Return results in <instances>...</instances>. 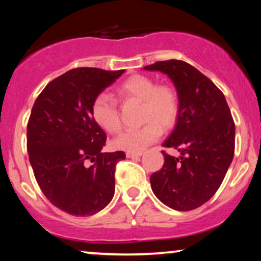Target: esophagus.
Instances as JSON below:
<instances>
[{
  "instance_id": "esophagus-1",
  "label": "esophagus",
  "mask_w": 261,
  "mask_h": 261,
  "mask_svg": "<svg viewBox=\"0 0 261 261\" xmlns=\"http://www.w3.org/2000/svg\"><path fill=\"white\" fill-rule=\"evenodd\" d=\"M142 153H133V152H127L126 153V156L127 158H139V156H141Z\"/></svg>"
}]
</instances>
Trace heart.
I'll list each match as a JSON object with an SVG mask.
<instances>
[{
    "label": "heart",
    "instance_id": "b5f03b06",
    "mask_svg": "<svg viewBox=\"0 0 261 261\" xmlns=\"http://www.w3.org/2000/svg\"><path fill=\"white\" fill-rule=\"evenodd\" d=\"M116 94L121 99L141 102L140 128L124 130L113 141L114 147L121 151L140 153L154 144L162 135V128L169 129L176 123L179 113L177 92L169 84H156L145 74H133L117 85ZM91 115L96 123L108 133L121 129V119L116 101L106 94L96 96L91 105Z\"/></svg>",
    "mask_w": 261,
    "mask_h": 261
}]
</instances>
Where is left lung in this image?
I'll list each match as a JSON object with an SVG mask.
<instances>
[{"instance_id":"1","label":"left lung","mask_w":261,"mask_h":261,"mask_svg":"<svg viewBox=\"0 0 261 261\" xmlns=\"http://www.w3.org/2000/svg\"><path fill=\"white\" fill-rule=\"evenodd\" d=\"M160 71L176 87L179 113L176 127L163 144L180 152L164 155L151 188L160 202L178 212L194 210L215 195L234 156L235 124L222 91L204 74L181 60L145 66Z\"/></svg>"}]
</instances>
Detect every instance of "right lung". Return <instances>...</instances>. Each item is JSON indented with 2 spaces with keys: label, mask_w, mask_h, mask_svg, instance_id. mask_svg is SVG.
<instances>
[{
  "label": "right lung",
  "mask_w": 261,
  "mask_h": 261,
  "mask_svg": "<svg viewBox=\"0 0 261 261\" xmlns=\"http://www.w3.org/2000/svg\"><path fill=\"white\" fill-rule=\"evenodd\" d=\"M123 72L70 70L49 82L32 108L27 151L35 179L46 198L71 215H94L115 192V166L126 154L101 152L107 135L92 119L91 105ZM85 160L94 164L85 167Z\"/></svg>",
  "instance_id": "obj_1"
}]
</instances>
